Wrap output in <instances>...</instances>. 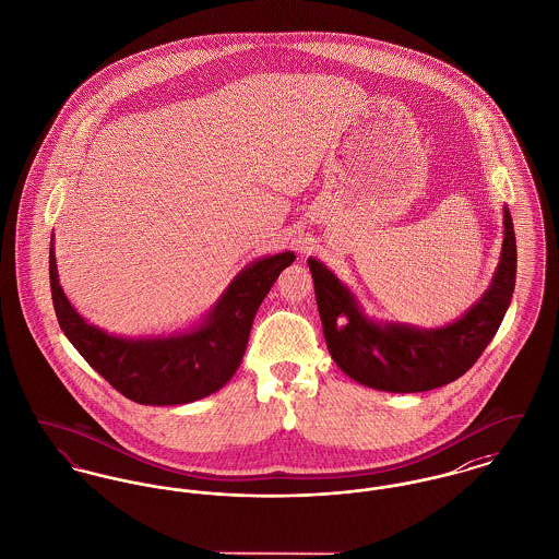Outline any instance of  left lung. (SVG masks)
Returning <instances> with one entry per match:
<instances>
[{
	"label": "left lung",
	"mask_w": 559,
	"mask_h": 559,
	"mask_svg": "<svg viewBox=\"0 0 559 559\" xmlns=\"http://www.w3.org/2000/svg\"><path fill=\"white\" fill-rule=\"evenodd\" d=\"M308 267L325 343L344 374L379 391H430L466 374L507 314L516 278L513 218L504 209V242L489 289L462 319L438 330L374 323L332 270L312 258Z\"/></svg>",
	"instance_id": "8db88e82"
}]
</instances>
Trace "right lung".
Here are the masks:
<instances>
[{
  "instance_id": "1",
  "label": "right lung",
  "mask_w": 559,
  "mask_h": 559,
  "mask_svg": "<svg viewBox=\"0 0 559 559\" xmlns=\"http://www.w3.org/2000/svg\"><path fill=\"white\" fill-rule=\"evenodd\" d=\"M294 259L285 251L253 261L200 325L168 338H121L86 323L59 285L52 242L48 272L57 321L86 364L138 404L173 406L202 400L236 374L259 304Z\"/></svg>"
}]
</instances>
